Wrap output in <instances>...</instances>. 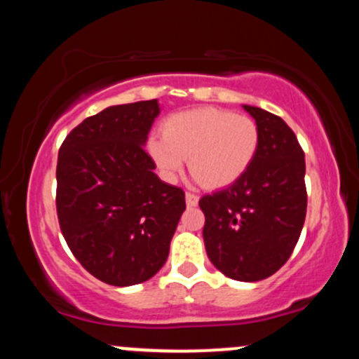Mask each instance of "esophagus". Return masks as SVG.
I'll use <instances>...</instances> for the list:
<instances>
[{"label": "esophagus", "instance_id": "1", "mask_svg": "<svg viewBox=\"0 0 359 359\" xmlns=\"http://www.w3.org/2000/svg\"><path fill=\"white\" fill-rule=\"evenodd\" d=\"M185 203H187V205H197V203H199V196H196V194L192 192H187L185 194Z\"/></svg>", "mask_w": 359, "mask_h": 359}]
</instances>
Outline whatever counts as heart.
<instances>
[{"instance_id":"1","label":"heart","mask_w":359,"mask_h":359,"mask_svg":"<svg viewBox=\"0 0 359 359\" xmlns=\"http://www.w3.org/2000/svg\"><path fill=\"white\" fill-rule=\"evenodd\" d=\"M259 128L253 118L217 108L174 114L163 125V137L148 140L150 154L162 175L174 180L189 170L209 189L228 187L253 165L259 150Z\"/></svg>"}]
</instances>
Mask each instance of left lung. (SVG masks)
<instances>
[{"instance_id":"obj_1","label":"left lung","mask_w":359,"mask_h":359,"mask_svg":"<svg viewBox=\"0 0 359 359\" xmlns=\"http://www.w3.org/2000/svg\"><path fill=\"white\" fill-rule=\"evenodd\" d=\"M243 109L259 128V150L238 182L199 201L204 245L221 273L258 282L282 269L297 245L307 211L306 158L282 118L257 106Z\"/></svg>"}]
</instances>
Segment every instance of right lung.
<instances>
[{"mask_svg": "<svg viewBox=\"0 0 359 359\" xmlns=\"http://www.w3.org/2000/svg\"><path fill=\"white\" fill-rule=\"evenodd\" d=\"M156 100L109 106L62 143L57 216L69 248L101 282L130 287L165 265L185 194L155 174L145 151Z\"/></svg>", "mask_w": 359, "mask_h": 359, "instance_id": "1", "label": "right lung"}]
</instances>
